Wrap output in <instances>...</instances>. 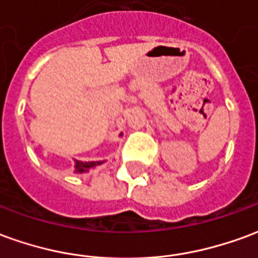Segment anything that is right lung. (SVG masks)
<instances>
[{"instance_id":"obj_1","label":"right lung","mask_w":258,"mask_h":258,"mask_svg":"<svg viewBox=\"0 0 258 258\" xmlns=\"http://www.w3.org/2000/svg\"><path fill=\"white\" fill-rule=\"evenodd\" d=\"M76 162V173H85V171H88L90 168H94L96 166H99L103 162H80V160H74Z\"/></svg>"}]
</instances>
